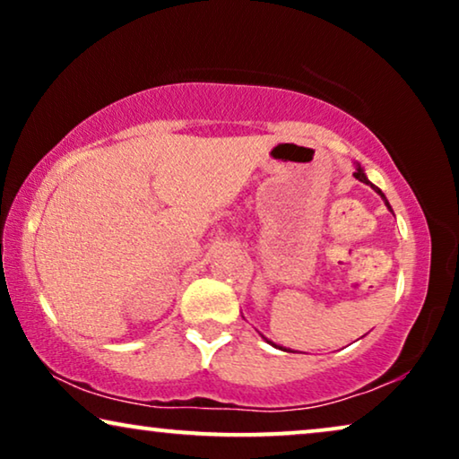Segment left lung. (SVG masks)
Returning <instances> with one entry per match:
<instances>
[{
  "label": "left lung",
  "instance_id": "8db88e82",
  "mask_svg": "<svg viewBox=\"0 0 459 459\" xmlns=\"http://www.w3.org/2000/svg\"><path fill=\"white\" fill-rule=\"evenodd\" d=\"M355 167H357V169H355V173H353V175H355V179H359V181H363V184H368L369 187H372V190H374L376 194H378V196H380L382 200H385V204L388 206V209H391V204H388V200H386V196H385V194H382V190H380V187H378V186H374V184H372V181H369V179H368V175H366V171H363V169H361V165H359V162H355ZM391 212H393V209H391ZM263 338H265V336H263ZM265 341H267V338H265ZM267 342H269V344H273L272 341H267ZM273 347H278V344H273ZM278 349H281V347H278ZM284 351H286V349H284Z\"/></svg>",
  "mask_w": 459,
  "mask_h": 459
}]
</instances>
